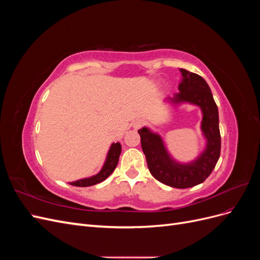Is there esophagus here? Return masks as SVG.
<instances>
[{
	"instance_id": "34e87169",
	"label": "esophagus",
	"mask_w": 260,
	"mask_h": 260,
	"mask_svg": "<svg viewBox=\"0 0 260 260\" xmlns=\"http://www.w3.org/2000/svg\"><path fill=\"white\" fill-rule=\"evenodd\" d=\"M144 124H145V122H144V120H142V119H137L136 121H133V123H132L133 128H135L136 130H138V129H140V128H142Z\"/></svg>"
}]
</instances>
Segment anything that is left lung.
I'll use <instances>...</instances> for the list:
<instances>
[{"mask_svg": "<svg viewBox=\"0 0 260 260\" xmlns=\"http://www.w3.org/2000/svg\"><path fill=\"white\" fill-rule=\"evenodd\" d=\"M180 72L182 75V80L179 84L180 92L167 100L172 104L191 103L201 107L203 113L202 131L207 141L205 149L195 160L180 164L171 158L159 135L145 127L138 132L152 176L166 185L187 188L203 183L214 170L220 157L221 137L219 130L218 107L209 85L199 75L182 68Z\"/></svg>", "mask_w": 260, "mask_h": 260, "instance_id": "1", "label": "left lung"}]
</instances>
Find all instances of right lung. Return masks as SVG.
Returning <instances> with one entry per match:
<instances>
[{"label": "right lung", "instance_id": "add662e5", "mask_svg": "<svg viewBox=\"0 0 260 260\" xmlns=\"http://www.w3.org/2000/svg\"><path fill=\"white\" fill-rule=\"evenodd\" d=\"M120 153H121L120 143H113L108 151L104 166L101 169V171L98 175L92 176L90 178L78 180V181H75V182H70L69 184L75 185V186H91L102 182V181H104L106 178H108L113 174V171L115 170L118 164V160H119Z\"/></svg>", "mask_w": 260, "mask_h": 260}]
</instances>
